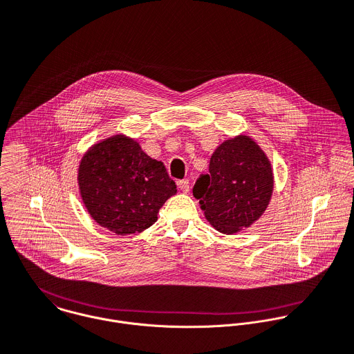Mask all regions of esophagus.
Returning <instances> with one entry per match:
<instances>
[{
	"instance_id": "1",
	"label": "esophagus",
	"mask_w": 354,
	"mask_h": 354,
	"mask_svg": "<svg viewBox=\"0 0 354 354\" xmlns=\"http://www.w3.org/2000/svg\"><path fill=\"white\" fill-rule=\"evenodd\" d=\"M177 185H178V188H180L184 194L189 192V181H188V180H180V181L177 183Z\"/></svg>"
}]
</instances>
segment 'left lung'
Wrapping results in <instances>:
<instances>
[{
  "label": "left lung",
  "instance_id": "8db88e82",
  "mask_svg": "<svg viewBox=\"0 0 354 354\" xmlns=\"http://www.w3.org/2000/svg\"><path fill=\"white\" fill-rule=\"evenodd\" d=\"M272 191L270 162L248 136H237L217 147L209 174H202L192 189L207 221L228 235L248 228L262 216Z\"/></svg>",
  "mask_w": 354,
  "mask_h": 354
}]
</instances>
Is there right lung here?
<instances>
[{
	"label": "right lung",
	"instance_id": "right-lung-1",
	"mask_svg": "<svg viewBox=\"0 0 354 354\" xmlns=\"http://www.w3.org/2000/svg\"><path fill=\"white\" fill-rule=\"evenodd\" d=\"M81 198L91 217L118 235L142 232L177 192L160 160L123 134L95 144L78 169Z\"/></svg>",
	"mask_w": 354,
	"mask_h": 354
}]
</instances>
